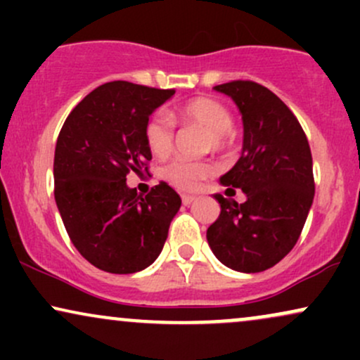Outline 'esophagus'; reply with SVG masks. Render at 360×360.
I'll return each mask as SVG.
<instances>
[{"mask_svg":"<svg viewBox=\"0 0 360 360\" xmlns=\"http://www.w3.org/2000/svg\"><path fill=\"white\" fill-rule=\"evenodd\" d=\"M181 200H183L184 205H191L193 201L196 200V196H193V194H183V196H181Z\"/></svg>","mask_w":360,"mask_h":360,"instance_id":"1","label":"esophagus"}]
</instances>
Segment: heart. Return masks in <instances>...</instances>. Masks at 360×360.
<instances>
[{"mask_svg":"<svg viewBox=\"0 0 360 360\" xmlns=\"http://www.w3.org/2000/svg\"><path fill=\"white\" fill-rule=\"evenodd\" d=\"M174 123L183 128L198 127L206 130L212 139L213 148H223L229 142L233 120L223 103L206 96L193 98L176 110L169 111V115L159 111L152 115L146 125L147 146L155 157L164 159L174 148ZM212 172L213 166L210 162L176 159L164 167L162 176L174 188L191 191Z\"/></svg>","mask_w":360,"mask_h":360,"instance_id":"b5f03b06","label":"heart"}]
</instances>
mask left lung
Masks as SVG:
<instances>
[{"mask_svg": "<svg viewBox=\"0 0 360 360\" xmlns=\"http://www.w3.org/2000/svg\"><path fill=\"white\" fill-rule=\"evenodd\" d=\"M214 89L232 98L243 122L242 155L220 183L240 188L247 200L214 194L221 212L206 238L226 267L262 272L286 257L307 221L315 196L311 150L298 118L266 86L230 81Z\"/></svg>", "mask_w": 360, "mask_h": 360, "instance_id": "left-lung-1", "label": "left lung"}]
</instances>
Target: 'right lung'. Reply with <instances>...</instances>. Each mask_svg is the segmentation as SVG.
Segmentation results:
<instances>
[{"instance_id": "1", "label": "right lung", "mask_w": 360, "mask_h": 360, "mask_svg": "<svg viewBox=\"0 0 360 360\" xmlns=\"http://www.w3.org/2000/svg\"><path fill=\"white\" fill-rule=\"evenodd\" d=\"M113 81L77 103L57 139L53 196L79 254L98 269L131 274L159 257L181 198L166 183L142 196L127 186L130 172H148L146 125L174 94Z\"/></svg>"}]
</instances>
